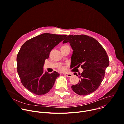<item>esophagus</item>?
<instances>
[{
  "label": "esophagus",
  "instance_id": "34e87169",
  "mask_svg": "<svg viewBox=\"0 0 124 124\" xmlns=\"http://www.w3.org/2000/svg\"><path fill=\"white\" fill-rule=\"evenodd\" d=\"M64 74L65 76H66L67 77H71L72 75V74L71 73H64Z\"/></svg>",
  "mask_w": 124,
  "mask_h": 124
}]
</instances>
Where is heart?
<instances>
[{"label":"heart","instance_id":"1","mask_svg":"<svg viewBox=\"0 0 124 124\" xmlns=\"http://www.w3.org/2000/svg\"><path fill=\"white\" fill-rule=\"evenodd\" d=\"M66 46H67V45H65V46H62V47H66ZM60 70H64L65 69V68L64 66H61V67H60Z\"/></svg>","mask_w":124,"mask_h":124}]
</instances>
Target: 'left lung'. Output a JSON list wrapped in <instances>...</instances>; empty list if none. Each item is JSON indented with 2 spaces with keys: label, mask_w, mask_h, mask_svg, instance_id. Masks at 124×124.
Wrapping results in <instances>:
<instances>
[{
  "label": "left lung",
  "mask_w": 124,
  "mask_h": 124,
  "mask_svg": "<svg viewBox=\"0 0 124 124\" xmlns=\"http://www.w3.org/2000/svg\"><path fill=\"white\" fill-rule=\"evenodd\" d=\"M69 42L73 51L70 68L83 69L81 73L74 74L80 79L79 83L71 86L73 91L79 95H87L100 86L109 65L108 54L102 45L92 37L84 35H70L63 43Z\"/></svg>",
  "instance_id": "left-lung-1"
}]
</instances>
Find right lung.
<instances>
[{"mask_svg": "<svg viewBox=\"0 0 124 124\" xmlns=\"http://www.w3.org/2000/svg\"><path fill=\"white\" fill-rule=\"evenodd\" d=\"M67 35L44 33L34 37L23 44L17 55V72L23 86L37 95L48 93L60 74L44 72L45 60L52 50Z\"/></svg>", "mask_w": 124, "mask_h": 124, "instance_id": "obj_1", "label": "right lung"}]
</instances>
